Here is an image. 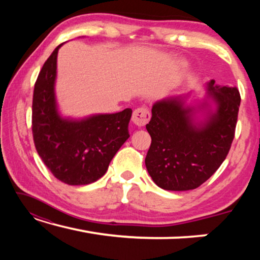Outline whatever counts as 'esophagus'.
<instances>
[{
	"label": "esophagus",
	"instance_id": "obj_1",
	"mask_svg": "<svg viewBox=\"0 0 260 260\" xmlns=\"http://www.w3.org/2000/svg\"><path fill=\"white\" fill-rule=\"evenodd\" d=\"M149 120H150V112H149V110L147 108H139L133 112L132 121H133L136 126H146Z\"/></svg>",
	"mask_w": 260,
	"mask_h": 260
}]
</instances>
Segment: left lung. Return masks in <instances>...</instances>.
Masks as SVG:
<instances>
[{"instance_id":"left-lung-1","label":"left lung","mask_w":260,"mask_h":260,"mask_svg":"<svg viewBox=\"0 0 260 260\" xmlns=\"http://www.w3.org/2000/svg\"><path fill=\"white\" fill-rule=\"evenodd\" d=\"M199 105L187 104L189 95L157 101L147 131L151 144L146 166L158 187L184 191L204 183L230 151L235 134L241 96L236 87L206 83ZM197 113H204L197 120Z\"/></svg>"}]
</instances>
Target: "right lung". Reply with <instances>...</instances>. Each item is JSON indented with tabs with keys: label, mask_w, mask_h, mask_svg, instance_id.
Wrapping results in <instances>:
<instances>
[{
	"label": "right lung",
	"mask_w": 260,
	"mask_h": 260,
	"mask_svg": "<svg viewBox=\"0 0 260 260\" xmlns=\"http://www.w3.org/2000/svg\"><path fill=\"white\" fill-rule=\"evenodd\" d=\"M59 45L43 64L34 86L32 131L42 161L59 181L81 186L98 181L110 161L129 138L132 109L117 113L63 117L55 85Z\"/></svg>",
	"instance_id": "1"
}]
</instances>
